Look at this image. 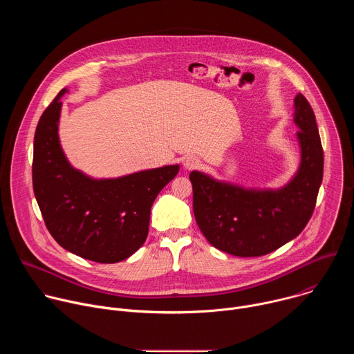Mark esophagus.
I'll return each mask as SVG.
<instances>
[{
    "mask_svg": "<svg viewBox=\"0 0 354 354\" xmlns=\"http://www.w3.org/2000/svg\"><path fill=\"white\" fill-rule=\"evenodd\" d=\"M198 164H200V161H198V158H196L194 156H189V157H186V158L183 160V167H185L186 169H193V168L198 167Z\"/></svg>",
    "mask_w": 354,
    "mask_h": 354,
    "instance_id": "1",
    "label": "esophagus"
}]
</instances>
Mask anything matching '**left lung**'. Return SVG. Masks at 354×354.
Here are the masks:
<instances>
[{
	"instance_id": "obj_1",
	"label": "left lung",
	"mask_w": 354,
	"mask_h": 354,
	"mask_svg": "<svg viewBox=\"0 0 354 354\" xmlns=\"http://www.w3.org/2000/svg\"><path fill=\"white\" fill-rule=\"evenodd\" d=\"M301 148L295 176L281 189H245L193 171L196 223L217 249L230 255L263 257L294 239L308 224L324 175V149L314 111L304 95L294 99Z\"/></svg>"
}]
</instances>
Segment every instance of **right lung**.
Listing matches in <instances>:
<instances>
[{
    "label": "right lung",
    "instance_id": "right-lung-1",
    "mask_svg": "<svg viewBox=\"0 0 354 354\" xmlns=\"http://www.w3.org/2000/svg\"><path fill=\"white\" fill-rule=\"evenodd\" d=\"M63 88L39 119L33 192L44 224L71 254L97 263L127 259L145 242L156 197L179 165L140 171L115 179H92L67 161L59 140Z\"/></svg>",
    "mask_w": 354,
    "mask_h": 354
}]
</instances>
